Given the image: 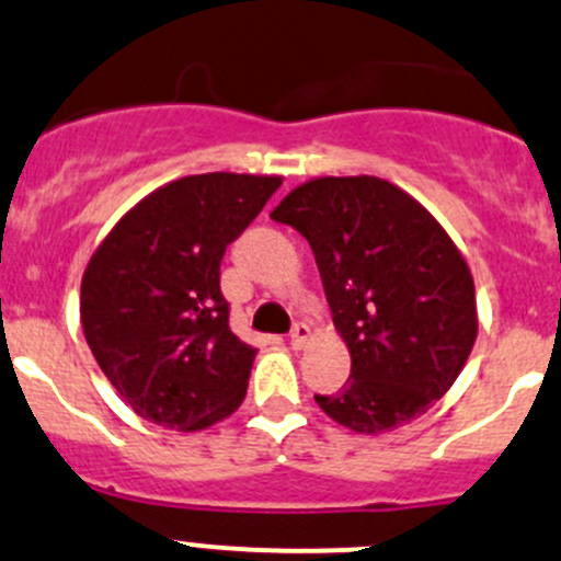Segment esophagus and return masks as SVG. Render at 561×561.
<instances>
[{
  "instance_id": "1",
  "label": "esophagus",
  "mask_w": 561,
  "mask_h": 561,
  "mask_svg": "<svg viewBox=\"0 0 561 561\" xmlns=\"http://www.w3.org/2000/svg\"><path fill=\"white\" fill-rule=\"evenodd\" d=\"M311 339V328L306 325V322H296L290 330V346L293 350H304L306 344H309Z\"/></svg>"
}]
</instances>
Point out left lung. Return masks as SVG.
<instances>
[{
    "label": "left lung",
    "mask_w": 561,
    "mask_h": 561,
    "mask_svg": "<svg viewBox=\"0 0 561 561\" xmlns=\"http://www.w3.org/2000/svg\"><path fill=\"white\" fill-rule=\"evenodd\" d=\"M309 241L352 374L320 409L355 433L416 420L444 398L479 333L476 287L449 233L379 176H320L271 211Z\"/></svg>",
    "instance_id": "obj_1"
}]
</instances>
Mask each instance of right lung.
Here are the masks:
<instances>
[{
  "label": "right lung",
  "instance_id": "1",
  "mask_svg": "<svg viewBox=\"0 0 561 561\" xmlns=\"http://www.w3.org/2000/svg\"><path fill=\"white\" fill-rule=\"evenodd\" d=\"M279 185L231 172L182 176L141 198L93 252L82 333L141 420L193 433L244 400L255 350L228 325L220 263Z\"/></svg>",
  "mask_w": 561,
  "mask_h": 561
}]
</instances>
